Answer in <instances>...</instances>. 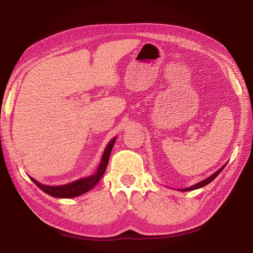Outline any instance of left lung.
Here are the masks:
<instances>
[{"label":"left lung","instance_id":"1","mask_svg":"<svg viewBox=\"0 0 253 253\" xmlns=\"http://www.w3.org/2000/svg\"><path fill=\"white\" fill-rule=\"evenodd\" d=\"M226 165H227V164H226ZM226 165H224L223 167H221L220 169L217 170L215 173L212 174L211 176H209L208 178H206V179H204V180H202V181H200V182L195 183V185L192 186V187H189V188H186V189H181V190H179V191H183V192H185V191H192V190H196V189H200V188H202V187H205L206 185H208V183H210L214 178H215L216 176H217L221 171H223V169L226 167Z\"/></svg>","mask_w":253,"mask_h":253}]
</instances>
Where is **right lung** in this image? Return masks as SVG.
Here are the masks:
<instances>
[{
    "label": "right lung",
    "instance_id": "add662e5",
    "mask_svg": "<svg viewBox=\"0 0 253 253\" xmlns=\"http://www.w3.org/2000/svg\"><path fill=\"white\" fill-rule=\"evenodd\" d=\"M115 141H116V138H113L110 141V143L106 145V148L103 152L100 165H99L98 169H97V172L93 175L88 176V177H84V178H81V179H78V180H75L71 183H67V185L55 186V187L43 185V183H40L39 181H37L33 177H30V179H32L42 191H44L45 193H47L48 195L53 196V197L73 198V197H76V196H79L81 194L86 193L87 191H89L90 189H93L97 185V182L100 180V178L102 177V175L104 174Z\"/></svg>",
    "mask_w": 253,
    "mask_h": 253
}]
</instances>
